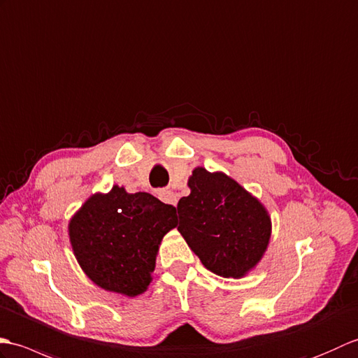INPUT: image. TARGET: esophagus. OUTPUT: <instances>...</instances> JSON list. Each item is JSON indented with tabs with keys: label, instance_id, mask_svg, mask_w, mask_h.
<instances>
[{
	"label": "esophagus",
	"instance_id": "1",
	"mask_svg": "<svg viewBox=\"0 0 358 358\" xmlns=\"http://www.w3.org/2000/svg\"><path fill=\"white\" fill-rule=\"evenodd\" d=\"M159 199H161L162 202L169 203V205H178V196L174 194L173 192H170V189H164V192H159Z\"/></svg>",
	"mask_w": 358,
	"mask_h": 358
}]
</instances>
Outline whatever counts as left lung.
I'll use <instances>...</instances> for the list:
<instances>
[{
  "label": "left lung",
  "instance_id": "obj_1",
  "mask_svg": "<svg viewBox=\"0 0 358 358\" xmlns=\"http://www.w3.org/2000/svg\"><path fill=\"white\" fill-rule=\"evenodd\" d=\"M192 193L178 203L179 233L203 266L239 279L257 265L271 236V219L256 197L224 173L197 166Z\"/></svg>",
  "mask_w": 358,
  "mask_h": 358
}]
</instances>
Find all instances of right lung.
Returning a JSON list of instances; mask_svg holds the SVG:
<instances>
[{"mask_svg": "<svg viewBox=\"0 0 358 358\" xmlns=\"http://www.w3.org/2000/svg\"><path fill=\"white\" fill-rule=\"evenodd\" d=\"M176 225L173 205L115 185L81 206L70 220L69 234L79 265L92 282L134 297L152 282L159 245Z\"/></svg>", "mask_w": 358, "mask_h": 358, "instance_id": "add662e5", "label": "right lung"}]
</instances>
